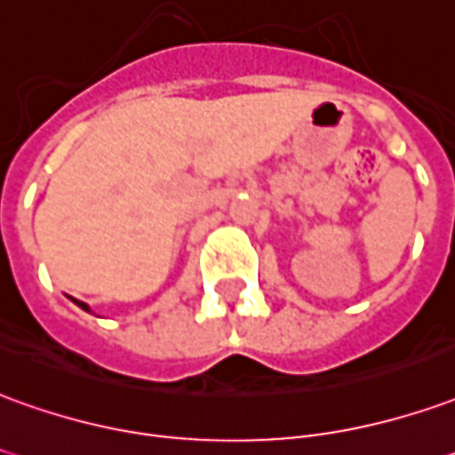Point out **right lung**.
<instances>
[{"label":"right lung","mask_w":455,"mask_h":455,"mask_svg":"<svg viewBox=\"0 0 455 455\" xmlns=\"http://www.w3.org/2000/svg\"><path fill=\"white\" fill-rule=\"evenodd\" d=\"M71 300H73V303H76V305H78L81 310H85V313H91V307H88V305H85L84 300H76V298H71Z\"/></svg>","instance_id":"obj_1"}]
</instances>
